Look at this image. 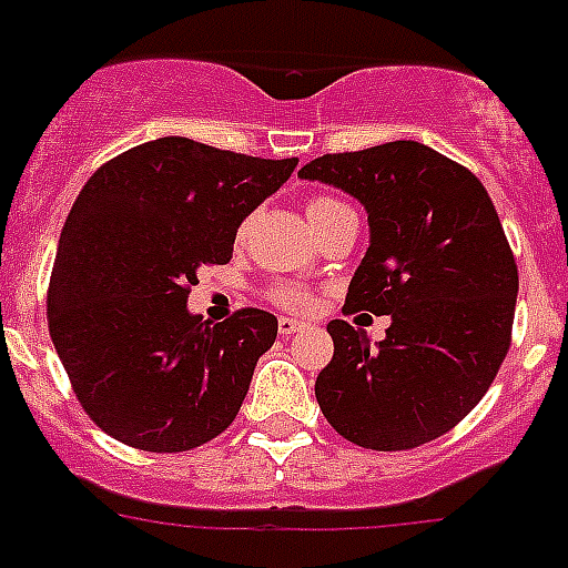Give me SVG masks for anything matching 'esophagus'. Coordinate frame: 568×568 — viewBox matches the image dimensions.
Returning a JSON list of instances; mask_svg holds the SVG:
<instances>
[{"instance_id":"esophagus-1","label":"esophagus","mask_w":568,"mask_h":568,"mask_svg":"<svg viewBox=\"0 0 568 568\" xmlns=\"http://www.w3.org/2000/svg\"><path fill=\"white\" fill-rule=\"evenodd\" d=\"M276 328H280V335L283 337H292L300 335V332H306V323L294 321V317H280V321H276Z\"/></svg>"}]
</instances>
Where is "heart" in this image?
Wrapping results in <instances>:
<instances>
[{
  "label": "heart",
  "mask_w": 568,
  "mask_h": 568,
  "mask_svg": "<svg viewBox=\"0 0 568 568\" xmlns=\"http://www.w3.org/2000/svg\"><path fill=\"white\" fill-rule=\"evenodd\" d=\"M332 207H341V202H335V199H312V202H308V211H306L308 222L321 216V213L332 211ZM245 231H247V225H242V233ZM276 300H280V303L288 308L312 306V294H308L306 288H300V285H280V288H276Z\"/></svg>",
  "instance_id": "1"
}]
</instances>
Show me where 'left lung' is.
I'll return each mask as SVG.
<instances>
[{
    "mask_svg": "<svg viewBox=\"0 0 568 568\" xmlns=\"http://www.w3.org/2000/svg\"><path fill=\"white\" fill-rule=\"evenodd\" d=\"M321 181L364 204L369 247L346 308L389 314L384 341L328 323L335 355L314 381L326 422L369 450L445 436L488 393L511 346L517 265L488 190L418 141L308 161Z\"/></svg>",
    "mask_w": 568,
    "mask_h": 568,
    "instance_id": "obj_1",
    "label": "left lung"
}]
</instances>
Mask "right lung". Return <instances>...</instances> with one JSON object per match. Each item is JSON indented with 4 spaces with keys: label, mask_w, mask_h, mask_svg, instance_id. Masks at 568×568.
I'll use <instances>...</instances> for the list:
<instances>
[{
    "label": "right lung",
    "mask_w": 568,
    "mask_h": 568,
    "mask_svg": "<svg viewBox=\"0 0 568 568\" xmlns=\"http://www.w3.org/2000/svg\"><path fill=\"white\" fill-rule=\"evenodd\" d=\"M294 166L170 135L85 181L57 245L49 332L100 430L179 454L236 418L276 317L242 308L202 321L187 308L190 285L207 262H231L240 225Z\"/></svg>",
    "instance_id": "obj_1"
}]
</instances>
